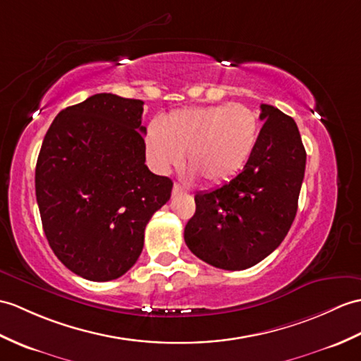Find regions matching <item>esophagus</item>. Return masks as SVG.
Returning <instances> with one entry per match:
<instances>
[{
    "label": "esophagus",
    "instance_id": "obj_1",
    "mask_svg": "<svg viewBox=\"0 0 361 361\" xmlns=\"http://www.w3.org/2000/svg\"><path fill=\"white\" fill-rule=\"evenodd\" d=\"M180 194H186V189H183L180 184L175 183L173 188H172V195L175 197V195H180Z\"/></svg>",
    "mask_w": 361,
    "mask_h": 361
}]
</instances>
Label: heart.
I'll list each match as a JSON object with an SVG mask.
<instances>
[{
	"mask_svg": "<svg viewBox=\"0 0 361 361\" xmlns=\"http://www.w3.org/2000/svg\"><path fill=\"white\" fill-rule=\"evenodd\" d=\"M259 135L258 114L245 104L188 107L163 118L146 137L154 169L167 173L186 160L189 175L209 184L231 180L254 154Z\"/></svg>",
	"mask_w": 361,
	"mask_h": 361,
	"instance_id": "1",
	"label": "heart"
}]
</instances>
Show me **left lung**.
Masks as SVG:
<instances>
[{
  "instance_id": "1",
  "label": "left lung",
  "mask_w": 361,
  "mask_h": 361,
  "mask_svg": "<svg viewBox=\"0 0 361 361\" xmlns=\"http://www.w3.org/2000/svg\"><path fill=\"white\" fill-rule=\"evenodd\" d=\"M254 154L237 177L198 192L195 214L184 228L190 252L207 264L241 271L280 246L295 219L306 150L295 121L262 104Z\"/></svg>"
}]
</instances>
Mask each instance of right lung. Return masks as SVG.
Listing matches in <instances>:
<instances>
[{
  "label": "right lung",
  "instance_id": "obj_1",
  "mask_svg": "<svg viewBox=\"0 0 361 361\" xmlns=\"http://www.w3.org/2000/svg\"><path fill=\"white\" fill-rule=\"evenodd\" d=\"M141 99L92 95L55 116L43 140L35 192L58 259L90 281L128 272L145 229L173 183L147 169Z\"/></svg>",
  "mask_w": 361,
  "mask_h": 361
}]
</instances>
